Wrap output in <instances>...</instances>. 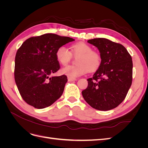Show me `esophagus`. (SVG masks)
Here are the masks:
<instances>
[{"mask_svg":"<svg viewBox=\"0 0 148 148\" xmlns=\"http://www.w3.org/2000/svg\"><path fill=\"white\" fill-rule=\"evenodd\" d=\"M68 80L69 82H73V81H77V79L75 78H72V77H68Z\"/></svg>","mask_w":148,"mask_h":148,"instance_id":"1","label":"esophagus"}]
</instances>
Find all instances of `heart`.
Segmentation results:
<instances>
[{
	"label": "heart",
	"mask_w": 148,
	"mask_h": 148,
	"mask_svg": "<svg viewBox=\"0 0 148 148\" xmlns=\"http://www.w3.org/2000/svg\"><path fill=\"white\" fill-rule=\"evenodd\" d=\"M71 53L65 46L58 47L56 56L59 63L65 66L72 58V55L78 56L76 60L77 65H69L62 69L61 71L69 77H77L86 73L88 71H95L99 68L102 58L99 53L92 51V47L84 42H77L71 47Z\"/></svg>",
	"instance_id": "1"
}]
</instances>
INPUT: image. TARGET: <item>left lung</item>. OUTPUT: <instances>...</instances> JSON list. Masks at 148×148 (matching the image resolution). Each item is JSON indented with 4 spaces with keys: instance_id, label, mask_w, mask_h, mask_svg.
Here are the masks:
<instances>
[{
    "instance_id": "obj_1",
    "label": "left lung",
    "mask_w": 148,
    "mask_h": 148,
    "mask_svg": "<svg viewBox=\"0 0 148 148\" xmlns=\"http://www.w3.org/2000/svg\"><path fill=\"white\" fill-rule=\"evenodd\" d=\"M102 58L101 66L82 91L83 97L92 108L109 110L125 99L132 83L133 62L123 45L106 38L89 39Z\"/></svg>"
}]
</instances>
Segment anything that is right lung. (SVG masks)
<instances>
[{"label":"right lung","mask_w":148,"mask_h":148,"mask_svg":"<svg viewBox=\"0 0 148 148\" xmlns=\"http://www.w3.org/2000/svg\"><path fill=\"white\" fill-rule=\"evenodd\" d=\"M73 41L69 37L47 33L28 38L18 49L15 81L27 104L44 109L62 96L68 79L65 75L51 77L60 68L56 52L59 47Z\"/></svg>","instance_id":"obj_1"}]
</instances>
